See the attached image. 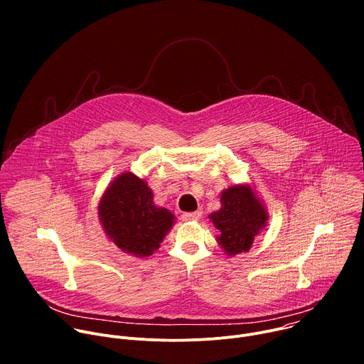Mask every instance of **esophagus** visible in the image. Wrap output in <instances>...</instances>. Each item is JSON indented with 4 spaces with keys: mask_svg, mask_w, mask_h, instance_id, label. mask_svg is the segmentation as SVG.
I'll return each instance as SVG.
<instances>
[{
    "mask_svg": "<svg viewBox=\"0 0 364 364\" xmlns=\"http://www.w3.org/2000/svg\"><path fill=\"white\" fill-rule=\"evenodd\" d=\"M183 220L184 222H191V220H198L201 218V212L197 210V212H191V213H183Z\"/></svg>",
    "mask_w": 364,
    "mask_h": 364,
    "instance_id": "obj_1",
    "label": "esophagus"
}]
</instances>
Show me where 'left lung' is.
<instances>
[{
	"instance_id": "left-lung-1",
	"label": "left lung",
	"mask_w": 364,
	"mask_h": 364,
	"mask_svg": "<svg viewBox=\"0 0 364 364\" xmlns=\"http://www.w3.org/2000/svg\"><path fill=\"white\" fill-rule=\"evenodd\" d=\"M222 207L209 215L219 235L216 240L228 256L249 252L269 215L264 201L249 184H235L220 194Z\"/></svg>"
}]
</instances>
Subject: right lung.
Here are the masks:
<instances>
[{
	"instance_id": "add662e5",
	"label": "right lung",
	"mask_w": 364,
	"mask_h": 364,
	"mask_svg": "<svg viewBox=\"0 0 364 364\" xmlns=\"http://www.w3.org/2000/svg\"><path fill=\"white\" fill-rule=\"evenodd\" d=\"M97 215L107 237L136 257L157 250L176 220L168 209L154 203L148 184L129 171L121 173L103 191Z\"/></svg>"
}]
</instances>
